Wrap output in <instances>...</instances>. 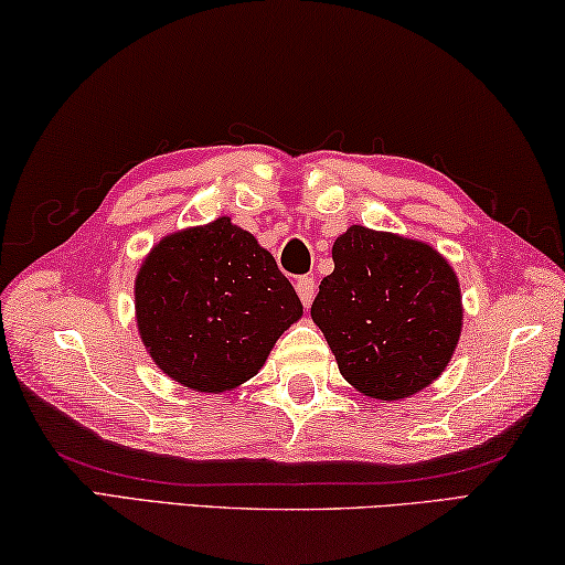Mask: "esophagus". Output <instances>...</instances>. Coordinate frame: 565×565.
Instances as JSON below:
<instances>
[{
	"label": "esophagus",
	"mask_w": 565,
	"mask_h": 565,
	"mask_svg": "<svg viewBox=\"0 0 565 565\" xmlns=\"http://www.w3.org/2000/svg\"><path fill=\"white\" fill-rule=\"evenodd\" d=\"M295 290H298V295H300V300H302L305 308H310L312 300H316L318 285H316V280H312V277L305 275V277H300L298 282H295Z\"/></svg>",
	"instance_id": "obj_1"
}]
</instances>
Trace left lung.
I'll use <instances>...</instances> for the list:
<instances>
[{
    "mask_svg": "<svg viewBox=\"0 0 565 565\" xmlns=\"http://www.w3.org/2000/svg\"><path fill=\"white\" fill-rule=\"evenodd\" d=\"M312 322L340 375L375 401H401L438 381L463 330L452 265L423 239L350 225L332 243Z\"/></svg>",
    "mask_w": 565,
    "mask_h": 565,
    "instance_id": "left-lung-1",
    "label": "left lung"
}]
</instances>
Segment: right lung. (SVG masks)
Wrapping results in <instances>:
<instances>
[{
  "mask_svg": "<svg viewBox=\"0 0 565 565\" xmlns=\"http://www.w3.org/2000/svg\"><path fill=\"white\" fill-rule=\"evenodd\" d=\"M302 302L275 257L230 217L154 243L135 277V320L152 363L195 393H225L265 365Z\"/></svg>",
  "mask_w": 565,
  "mask_h": 565,
  "instance_id": "add662e5",
  "label": "right lung"
}]
</instances>
